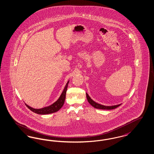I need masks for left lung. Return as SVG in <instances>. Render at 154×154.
Here are the masks:
<instances>
[{
    "label": "left lung",
    "instance_id": "left-lung-1",
    "mask_svg": "<svg viewBox=\"0 0 154 154\" xmlns=\"http://www.w3.org/2000/svg\"><path fill=\"white\" fill-rule=\"evenodd\" d=\"M86 98L88 100V101L89 102V103L93 106L94 108H96V109H113L117 108L118 106H119L120 104L116 105H112V106H105L103 105L97 103H96L95 101H94L92 99H91L89 95L88 94V93H86Z\"/></svg>",
    "mask_w": 154,
    "mask_h": 154
}]
</instances>
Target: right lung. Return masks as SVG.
<instances>
[{"mask_svg":"<svg viewBox=\"0 0 154 154\" xmlns=\"http://www.w3.org/2000/svg\"><path fill=\"white\" fill-rule=\"evenodd\" d=\"M69 82V81H68V82L66 83V85L64 88V89L60 97H59V99H58L53 104L48 106H46V107H44L42 108H41V109H35V108H33L31 106H29L26 104H25L26 105V106L29 109H30L31 111H32L33 112L37 113V114H39V115H47V114H50V113H54V112L59 111L64 104L65 100L66 98V93L67 91Z\"/></svg>","mask_w":154,"mask_h":154,"instance_id":"right-lung-1","label":"right lung"}]
</instances>
